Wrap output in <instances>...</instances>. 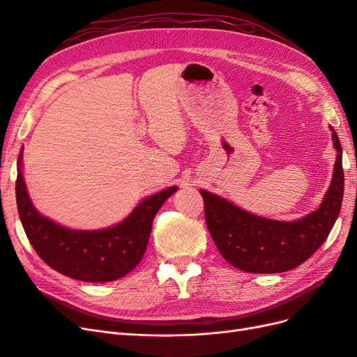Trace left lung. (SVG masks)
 Wrapping results in <instances>:
<instances>
[{
    "label": "left lung",
    "instance_id": "1",
    "mask_svg": "<svg viewBox=\"0 0 357 357\" xmlns=\"http://www.w3.org/2000/svg\"><path fill=\"white\" fill-rule=\"evenodd\" d=\"M332 139L338 155L329 190L320 207L304 219H264L207 190H199L211 238L232 266L255 274L284 273L304 264L325 243L340 214L344 193L342 149L333 129Z\"/></svg>",
    "mask_w": 357,
    "mask_h": 357
}]
</instances>
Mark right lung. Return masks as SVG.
Listing matches in <instances>:
<instances>
[{"instance_id": "right-lung-1", "label": "right lung", "mask_w": 357, "mask_h": 357, "mask_svg": "<svg viewBox=\"0 0 357 357\" xmlns=\"http://www.w3.org/2000/svg\"><path fill=\"white\" fill-rule=\"evenodd\" d=\"M17 162V211L31 245L55 271L89 283L113 282L132 271L146 252L160 205L177 190L172 186L155 193L113 228L74 231L43 218L34 208L20 171L22 150Z\"/></svg>"}]
</instances>
